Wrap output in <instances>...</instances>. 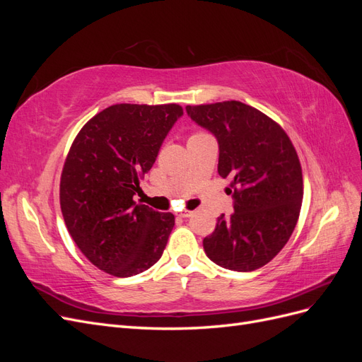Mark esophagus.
<instances>
[{
	"label": "esophagus",
	"mask_w": 362,
	"mask_h": 362,
	"mask_svg": "<svg viewBox=\"0 0 362 362\" xmlns=\"http://www.w3.org/2000/svg\"><path fill=\"white\" fill-rule=\"evenodd\" d=\"M193 214V211H181V213H178L177 216L178 217H182V218H187V217H190Z\"/></svg>",
	"instance_id": "34e87169"
}]
</instances>
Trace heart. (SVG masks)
Returning a JSON list of instances; mask_svg holds the SVG:
<instances>
[{
	"label": "heart",
	"instance_id": "1",
	"mask_svg": "<svg viewBox=\"0 0 362 362\" xmlns=\"http://www.w3.org/2000/svg\"><path fill=\"white\" fill-rule=\"evenodd\" d=\"M199 134H202V131H196V133H193L192 136H199ZM192 136H190V137H192Z\"/></svg>",
	"mask_w": 362,
	"mask_h": 362
}]
</instances>
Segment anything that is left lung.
<instances>
[{
	"instance_id": "obj_1",
	"label": "left lung",
	"mask_w": 362,
	"mask_h": 362,
	"mask_svg": "<svg viewBox=\"0 0 362 362\" xmlns=\"http://www.w3.org/2000/svg\"><path fill=\"white\" fill-rule=\"evenodd\" d=\"M196 124L216 136L217 172L231 180L234 213L204 238L217 266L252 272L275 258L298 223L303 180L290 137L275 120L240 101L187 105Z\"/></svg>"
}]
</instances>
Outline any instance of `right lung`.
I'll return each mask as SVG.
<instances>
[{
    "mask_svg": "<svg viewBox=\"0 0 362 362\" xmlns=\"http://www.w3.org/2000/svg\"><path fill=\"white\" fill-rule=\"evenodd\" d=\"M181 115L178 104L110 105L80 129L64 160V223L83 255L113 276L148 270L166 247L175 216L136 204L134 194Z\"/></svg>",
    "mask_w": 362,
    "mask_h": 362,
    "instance_id": "right-lung-1",
    "label": "right lung"
}]
</instances>
